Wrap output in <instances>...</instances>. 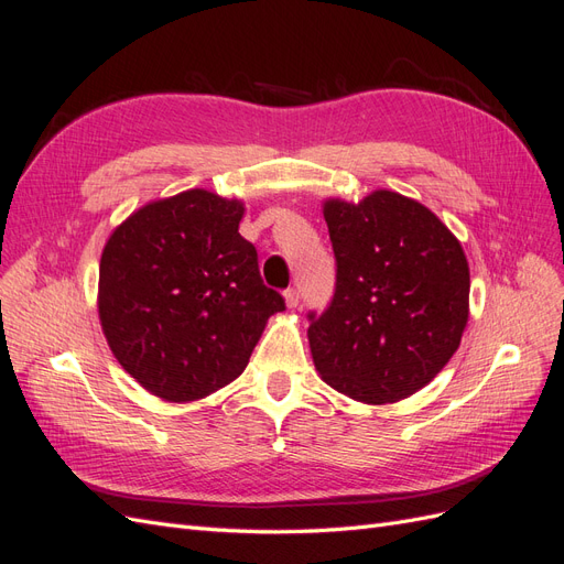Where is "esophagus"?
<instances>
[{"instance_id": "1", "label": "esophagus", "mask_w": 564, "mask_h": 564, "mask_svg": "<svg viewBox=\"0 0 564 564\" xmlns=\"http://www.w3.org/2000/svg\"><path fill=\"white\" fill-rule=\"evenodd\" d=\"M284 301H286L289 308H296L299 301H301V296H299L296 289H286V292H284Z\"/></svg>"}]
</instances>
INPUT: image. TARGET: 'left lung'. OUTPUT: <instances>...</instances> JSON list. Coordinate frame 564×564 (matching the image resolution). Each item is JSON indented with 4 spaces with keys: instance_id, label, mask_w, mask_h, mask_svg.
<instances>
[{
    "instance_id": "left-lung-1",
    "label": "left lung",
    "mask_w": 564,
    "mask_h": 564,
    "mask_svg": "<svg viewBox=\"0 0 564 564\" xmlns=\"http://www.w3.org/2000/svg\"><path fill=\"white\" fill-rule=\"evenodd\" d=\"M334 296L308 313L322 379L367 404L412 395L449 362L468 322L470 272L456 237L423 204L379 191L329 199Z\"/></svg>"
}]
</instances>
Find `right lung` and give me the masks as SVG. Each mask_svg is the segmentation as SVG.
Masks as SVG:
<instances>
[{
    "label": "right lung",
    "mask_w": 564,
    "mask_h": 564,
    "mask_svg": "<svg viewBox=\"0 0 564 564\" xmlns=\"http://www.w3.org/2000/svg\"><path fill=\"white\" fill-rule=\"evenodd\" d=\"M245 207L207 191L145 204L100 256L98 315L110 350L152 395L187 402L245 371L284 296L263 284Z\"/></svg>",
    "instance_id": "1"
}]
</instances>
